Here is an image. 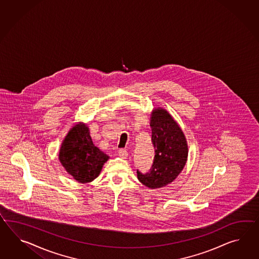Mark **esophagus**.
Here are the masks:
<instances>
[{
	"instance_id": "1",
	"label": "esophagus",
	"mask_w": 259,
	"mask_h": 259,
	"mask_svg": "<svg viewBox=\"0 0 259 259\" xmlns=\"http://www.w3.org/2000/svg\"><path fill=\"white\" fill-rule=\"evenodd\" d=\"M119 155H120V158H122V159H126L128 157V152H127L126 150H124V149H120V151H119Z\"/></svg>"
}]
</instances>
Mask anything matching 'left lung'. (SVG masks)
<instances>
[{
    "label": "left lung",
    "instance_id": "8db88e82",
    "mask_svg": "<svg viewBox=\"0 0 259 259\" xmlns=\"http://www.w3.org/2000/svg\"><path fill=\"white\" fill-rule=\"evenodd\" d=\"M150 125L154 161L149 173L138 171V179L148 188L159 189L174 182L183 171L188 158V144L182 128L163 107L152 109Z\"/></svg>",
    "mask_w": 259,
    "mask_h": 259
}]
</instances>
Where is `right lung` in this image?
Masks as SVG:
<instances>
[{
	"label": "right lung",
	"mask_w": 259,
	"mask_h": 259,
	"mask_svg": "<svg viewBox=\"0 0 259 259\" xmlns=\"http://www.w3.org/2000/svg\"><path fill=\"white\" fill-rule=\"evenodd\" d=\"M108 159L109 156L93 143L90 128L82 121L70 128L59 151L60 163L79 183L95 180Z\"/></svg>",
	"instance_id": "obj_1"
}]
</instances>
